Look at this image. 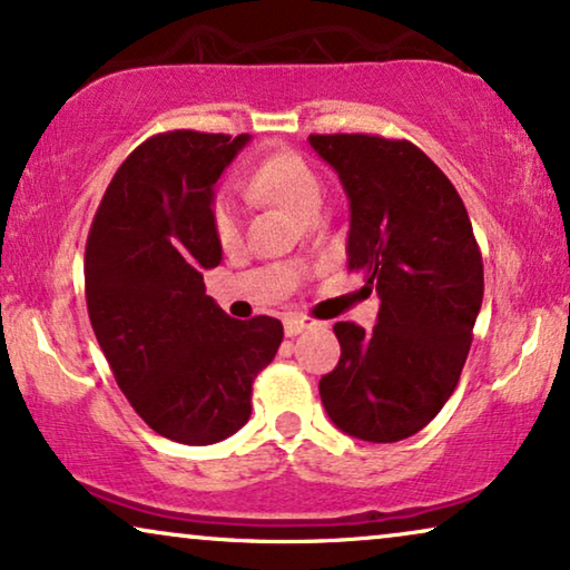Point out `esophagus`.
I'll list each match as a JSON object with an SVG mask.
<instances>
[{"mask_svg": "<svg viewBox=\"0 0 570 570\" xmlns=\"http://www.w3.org/2000/svg\"><path fill=\"white\" fill-rule=\"evenodd\" d=\"M313 325H317V323L313 321V317H307V315H286L284 317L286 336H297V333L313 328Z\"/></svg>", "mask_w": 570, "mask_h": 570, "instance_id": "esophagus-1", "label": "esophagus"}]
</instances>
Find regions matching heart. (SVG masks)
Returning a JSON list of instances; mask_svg holds the SVG:
<instances>
[{
    "instance_id": "heart-1",
    "label": "heart",
    "mask_w": 570,
    "mask_h": 570,
    "mask_svg": "<svg viewBox=\"0 0 570 570\" xmlns=\"http://www.w3.org/2000/svg\"><path fill=\"white\" fill-rule=\"evenodd\" d=\"M249 193L273 206H281L294 216L307 218L321 210L323 203V181L305 158L292 154V150H276V154L263 156L249 174ZM216 239L224 247H232L239 239L242 216L237 203L229 195H216L210 206Z\"/></svg>"
}]
</instances>
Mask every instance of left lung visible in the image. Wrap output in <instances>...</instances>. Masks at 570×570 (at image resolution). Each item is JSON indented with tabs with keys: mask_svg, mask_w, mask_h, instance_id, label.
I'll return each mask as SVG.
<instances>
[{
	"mask_svg": "<svg viewBox=\"0 0 570 570\" xmlns=\"http://www.w3.org/2000/svg\"><path fill=\"white\" fill-rule=\"evenodd\" d=\"M348 197V271L381 297L364 331L336 323L341 360L321 377L331 422L370 443L420 432L456 389L482 307L472 222L451 179L409 140L309 135Z\"/></svg>",
	"mask_w": 570,
	"mask_h": 570,
	"instance_id": "8db88e82",
	"label": "left lung"
}]
</instances>
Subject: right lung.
Listing matches in <instances>:
<instances>
[{"label":"right lung","instance_id":"add662e5","mask_svg":"<svg viewBox=\"0 0 570 570\" xmlns=\"http://www.w3.org/2000/svg\"><path fill=\"white\" fill-rule=\"evenodd\" d=\"M247 142L154 135L114 174L90 224V325L135 412L174 443L234 435L253 412V381L284 338L276 317L234 321L203 284V271L222 263L214 185Z\"/></svg>","mask_w":570,"mask_h":570}]
</instances>
